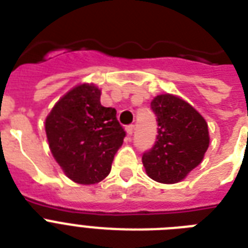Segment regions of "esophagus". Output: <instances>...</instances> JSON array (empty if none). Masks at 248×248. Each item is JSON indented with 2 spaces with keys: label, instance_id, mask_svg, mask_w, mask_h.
<instances>
[{
  "label": "esophagus",
  "instance_id": "obj_1",
  "mask_svg": "<svg viewBox=\"0 0 248 248\" xmlns=\"http://www.w3.org/2000/svg\"><path fill=\"white\" fill-rule=\"evenodd\" d=\"M134 128H135V126H134V124H128V126H126V132H127V135H130V136L132 135Z\"/></svg>",
  "mask_w": 248,
  "mask_h": 248
}]
</instances>
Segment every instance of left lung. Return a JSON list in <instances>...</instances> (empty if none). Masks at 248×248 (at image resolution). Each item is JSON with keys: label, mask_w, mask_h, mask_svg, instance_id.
I'll return each instance as SVG.
<instances>
[{"label": "left lung", "mask_w": 248, "mask_h": 248, "mask_svg": "<svg viewBox=\"0 0 248 248\" xmlns=\"http://www.w3.org/2000/svg\"><path fill=\"white\" fill-rule=\"evenodd\" d=\"M158 135L143 155L147 175L162 184H175L202 162L210 144L207 122L179 96L162 93L152 100Z\"/></svg>", "instance_id": "1"}]
</instances>
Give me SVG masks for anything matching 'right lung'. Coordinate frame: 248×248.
Segmentation results:
<instances>
[{"mask_svg": "<svg viewBox=\"0 0 248 248\" xmlns=\"http://www.w3.org/2000/svg\"><path fill=\"white\" fill-rule=\"evenodd\" d=\"M93 83L69 90L45 121L48 147L64 173L77 184H96L108 176L126 132L114 108L103 107Z\"/></svg>", "mask_w": 248, "mask_h": 248, "instance_id": "add662e5", "label": "right lung"}]
</instances>
